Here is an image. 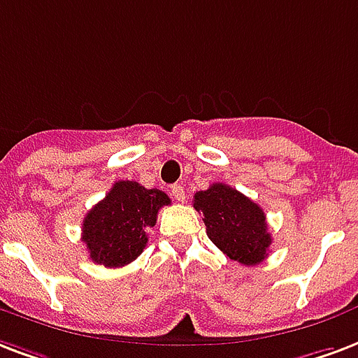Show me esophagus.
<instances>
[{
  "label": "esophagus",
  "mask_w": 358,
  "mask_h": 358,
  "mask_svg": "<svg viewBox=\"0 0 358 358\" xmlns=\"http://www.w3.org/2000/svg\"><path fill=\"white\" fill-rule=\"evenodd\" d=\"M171 195H173L176 203H184L185 201V189L180 184H176L171 187Z\"/></svg>",
  "instance_id": "obj_1"
}]
</instances>
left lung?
Masks as SVG:
<instances>
[{
	"instance_id": "left-lung-1",
	"label": "left lung",
	"mask_w": 358,
	"mask_h": 358,
	"mask_svg": "<svg viewBox=\"0 0 358 358\" xmlns=\"http://www.w3.org/2000/svg\"><path fill=\"white\" fill-rule=\"evenodd\" d=\"M193 208L204 215L206 234L229 259L255 266L268 255L272 236L263 208L231 185L212 184L197 191Z\"/></svg>"
}]
</instances>
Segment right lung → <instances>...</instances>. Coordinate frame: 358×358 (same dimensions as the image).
<instances>
[{"label": "right lung", "instance_id": "1", "mask_svg": "<svg viewBox=\"0 0 358 358\" xmlns=\"http://www.w3.org/2000/svg\"><path fill=\"white\" fill-rule=\"evenodd\" d=\"M171 204L167 193L146 189L138 182L120 180L82 222V242L92 261L120 268L135 261L148 242L161 206Z\"/></svg>", "mask_w": 358, "mask_h": 358}]
</instances>
